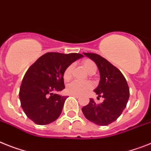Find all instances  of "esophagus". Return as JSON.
Returning <instances> with one entry per match:
<instances>
[{"label":"esophagus","instance_id":"esophagus-1","mask_svg":"<svg viewBox=\"0 0 151 151\" xmlns=\"http://www.w3.org/2000/svg\"><path fill=\"white\" fill-rule=\"evenodd\" d=\"M70 96H72V97H76V98H79V97H80L79 95H76V94H70Z\"/></svg>","mask_w":151,"mask_h":151}]
</instances>
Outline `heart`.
Instances as JSON below:
<instances>
[{
    "label": "heart",
    "mask_w": 151,
    "mask_h": 151,
    "mask_svg": "<svg viewBox=\"0 0 151 151\" xmlns=\"http://www.w3.org/2000/svg\"><path fill=\"white\" fill-rule=\"evenodd\" d=\"M82 65L86 71L89 74H93L97 70V66L93 60L86 59L82 61ZM73 64H70L64 70L63 73V78L65 81H68L71 78V72L73 70ZM93 88V84L91 82H80L78 81L70 83L66 87V91L69 94L81 95Z\"/></svg>",
    "instance_id": "b5f03b06"
}]
</instances>
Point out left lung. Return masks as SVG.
Returning a JSON list of instances; mask_svg holds the SVG:
<instances>
[{"instance_id": "left-lung-1", "label": "left lung", "mask_w": 151, "mask_h": 151, "mask_svg": "<svg viewBox=\"0 0 151 151\" xmlns=\"http://www.w3.org/2000/svg\"><path fill=\"white\" fill-rule=\"evenodd\" d=\"M83 54L93 60L98 68L101 81L94 92L104 101L98 104L91 98L82 112L88 121L106 126L116 121L126 107L130 96L128 84L120 70L105 58L93 53Z\"/></svg>"}]
</instances>
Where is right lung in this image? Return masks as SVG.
<instances>
[{
    "label": "right lung",
    "mask_w": 151,
    "mask_h": 151,
    "mask_svg": "<svg viewBox=\"0 0 151 151\" xmlns=\"http://www.w3.org/2000/svg\"><path fill=\"white\" fill-rule=\"evenodd\" d=\"M83 55L49 52L30 66L23 78L19 97L25 114L38 125L54 122L61 114L67 97L56 92L65 88L63 73Z\"/></svg>",
    "instance_id": "right-lung-1"
}]
</instances>
